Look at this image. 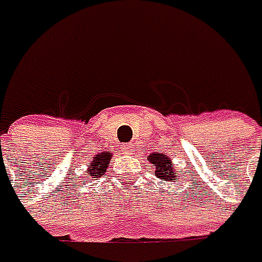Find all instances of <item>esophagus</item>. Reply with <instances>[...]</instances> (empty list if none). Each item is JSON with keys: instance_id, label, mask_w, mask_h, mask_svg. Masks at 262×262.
<instances>
[{"instance_id": "obj_1", "label": "esophagus", "mask_w": 262, "mask_h": 262, "mask_svg": "<svg viewBox=\"0 0 262 262\" xmlns=\"http://www.w3.org/2000/svg\"><path fill=\"white\" fill-rule=\"evenodd\" d=\"M121 149H122V153H124V155H133L134 150H136V147H134L133 144H124Z\"/></svg>"}]
</instances>
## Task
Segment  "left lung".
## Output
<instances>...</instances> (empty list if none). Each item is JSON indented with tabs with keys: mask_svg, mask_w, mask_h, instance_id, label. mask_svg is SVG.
I'll return each mask as SVG.
<instances>
[{
	"mask_svg": "<svg viewBox=\"0 0 262 262\" xmlns=\"http://www.w3.org/2000/svg\"><path fill=\"white\" fill-rule=\"evenodd\" d=\"M147 161L150 162L151 169L155 172V177L162 180V181H180L178 178V174H177V169L174 168V164H172V159L169 156H166L165 153H151L150 156L147 158Z\"/></svg>",
	"mask_w": 262,
	"mask_h": 262,
	"instance_id": "left-lung-1",
	"label": "left lung"
}]
</instances>
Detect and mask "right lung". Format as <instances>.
<instances>
[{"label": "right lung", "mask_w": 262, "mask_h": 262, "mask_svg": "<svg viewBox=\"0 0 262 262\" xmlns=\"http://www.w3.org/2000/svg\"><path fill=\"white\" fill-rule=\"evenodd\" d=\"M111 159H112V153L109 151H101V153H98L94 156V159L91 161V165H90V168L86 169V174L91 177L93 180H96V178H100V177H103L107 171V168H109V165H111Z\"/></svg>", "instance_id": "1"}]
</instances>
